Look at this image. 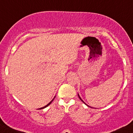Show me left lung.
<instances>
[{"mask_svg": "<svg viewBox=\"0 0 133 133\" xmlns=\"http://www.w3.org/2000/svg\"><path fill=\"white\" fill-rule=\"evenodd\" d=\"M78 97H79V99H80V100H81V101H82V102H83V103H84V104H85V102H83V100H82V98H81V97H79V94H78ZM86 105H87V104H86ZM87 106H88V107H89V106H88V105H87Z\"/></svg>", "mask_w": 133, "mask_h": 133, "instance_id": "left-lung-1", "label": "left lung"}]
</instances>
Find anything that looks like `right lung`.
<instances>
[{
    "instance_id": "add662e5",
    "label": "right lung",
    "mask_w": 133,
    "mask_h": 133,
    "mask_svg": "<svg viewBox=\"0 0 133 133\" xmlns=\"http://www.w3.org/2000/svg\"><path fill=\"white\" fill-rule=\"evenodd\" d=\"M55 97H54V98H53V99H52V100H51V101H50V102H49V103H48V104H47V105H45V107H42V108H39V110H40V109H44V108H46V107H48V106H49V105H50V104H51V102H53V101H54V98H55Z\"/></svg>"
}]
</instances>
